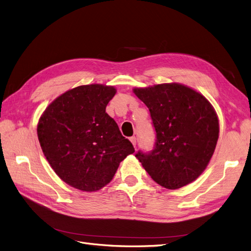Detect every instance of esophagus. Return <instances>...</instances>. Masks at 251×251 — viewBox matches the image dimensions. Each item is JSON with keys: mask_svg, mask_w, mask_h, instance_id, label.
Wrapping results in <instances>:
<instances>
[{"mask_svg": "<svg viewBox=\"0 0 251 251\" xmlns=\"http://www.w3.org/2000/svg\"><path fill=\"white\" fill-rule=\"evenodd\" d=\"M129 140H130L131 144H132V145H133V147L135 148V146H136V138H135V136H132V137H130V138H129Z\"/></svg>", "mask_w": 251, "mask_h": 251, "instance_id": "1", "label": "esophagus"}]
</instances>
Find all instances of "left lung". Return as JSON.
<instances>
[{"instance_id": "1", "label": "left lung", "mask_w": 251, "mask_h": 251, "mask_svg": "<svg viewBox=\"0 0 251 251\" xmlns=\"http://www.w3.org/2000/svg\"><path fill=\"white\" fill-rule=\"evenodd\" d=\"M150 110L155 149L135 157L160 186L178 189L196 181L208 166L219 136V120L210 101L179 82L134 88Z\"/></svg>"}]
</instances>
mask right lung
Instances as JSON below:
<instances>
[{"mask_svg":"<svg viewBox=\"0 0 251 251\" xmlns=\"http://www.w3.org/2000/svg\"><path fill=\"white\" fill-rule=\"evenodd\" d=\"M113 86L92 83L68 90L45 108L37 125L42 152L60 179L94 192L111 180L120 162L134 153L105 108Z\"/></svg>","mask_w":251,"mask_h":251,"instance_id":"add662e5","label":"right lung"}]
</instances>
